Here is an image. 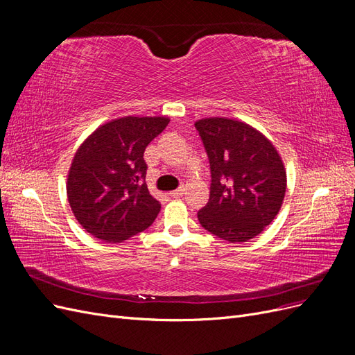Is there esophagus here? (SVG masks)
Returning <instances> with one entry per match:
<instances>
[{"mask_svg":"<svg viewBox=\"0 0 355 355\" xmlns=\"http://www.w3.org/2000/svg\"><path fill=\"white\" fill-rule=\"evenodd\" d=\"M184 194H185V187H180L179 189H175V191L170 192V196L173 197V198H179V197H182Z\"/></svg>","mask_w":355,"mask_h":355,"instance_id":"1","label":"esophagus"}]
</instances>
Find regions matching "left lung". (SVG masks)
<instances>
[{
  "instance_id": "left-lung-1",
  "label": "left lung",
  "mask_w": 355,
  "mask_h": 355,
  "mask_svg": "<svg viewBox=\"0 0 355 355\" xmlns=\"http://www.w3.org/2000/svg\"><path fill=\"white\" fill-rule=\"evenodd\" d=\"M210 161L211 185L198 220L219 239L243 243L259 235L282 209L287 175L272 142L250 124L227 116L196 121Z\"/></svg>"
}]
</instances>
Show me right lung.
<instances>
[{"label": "right lung", "mask_w": 355, "mask_h": 355, "mask_svg": "<svg viewBox=\"0 0 355 355\" xmlns=\"http://www.w3.org/2000/svg\"><path fill=\"white\" fill-rule=\"evenodd\" d=\"M168 116H123L108 121L75 153L67 194L81 227L106 243L145 231L161 209L149 194L144 153L164 130Z\"/></svg>", "instance_id": "add662e5"}]
</instances>
